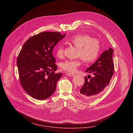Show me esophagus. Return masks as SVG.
I'll return each instance as SVG.
<instances>
[{"label": "esophagus", "mask_w": 133, "mask_h": 133, "mask_svg": "<svg viewBox=\"0 0 133 133\" xmlns=\"http://www.w3.org/2000/svg\"><path fill=\"white\" fill-rule=\"evenodd\" d=\"M66 75H67V76H70V77H74V76H75L76 75V74L67 72L66 73Z\"/></svg>", "instance_id": "1"}]
</instances>
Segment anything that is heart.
<instances>
[{
  "instance_id": "heart-1",
  "label": "heart",
  "mask_w": 133,
  "mask_h": 133,
  "mask_svg": "<svg viewBox=\"0 0 133 133\" xmlns=\"http://www.w3.org/2000/svg\"><path fill=\"white\" fill-rule=\"evenodd\" d=\"M68 42L78 48L77 56L80 57L75 60H66L61 63V68L67 72H75L80 66L83 59L86 63L96 61L99 55L101 44L99 40L92 38L87 34H77L68 40ZM56 56L58 58H62L64 55L63 46L58 45L56 49Z\"/></svg>"
}]
</instances>
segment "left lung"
I'll list each match as a JSON object with an SVG mask.
<instances>
[{
    "instance_id": "1",
    "label": "left lung",
    "mask_w": 133,
    "mask_h": 133,
    "mask_svg": "<svg viewBox=\"0 0 133 133\" xmlns=\"http://www.w3.org/2000/svg\"><path fill=\"white\" fill-rule=\"evenodd\" d=\"M114 50L111 48L102 52L94 63L86 70L93 74L85 77V82L79 91V95L85 99L95 98L100 95L109 85L114 72L113 61Z\"/></svg>"
}]
</instances>
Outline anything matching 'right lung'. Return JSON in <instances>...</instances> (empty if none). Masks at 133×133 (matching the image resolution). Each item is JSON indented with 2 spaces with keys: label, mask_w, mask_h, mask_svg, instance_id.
<instances>
[{
  "label": "right lung",
  "mask_w": 133,
  "mask_h": 133,
  "mask_svg": "<svg viewBox=\"0 0 133 133\" xmlns=\"http://www.w3.org/2000/svg\"><path fill=\"white\" fill-rule=\"evenodd\" d=\"M65 35L40 32L31 37L22 46L17 58L20 83L25 92L35 99L44 100L51 96L62 76V73H55L57 66L52 50Z\"/></svg>",
  "instance_id": "right-lung-1"
}]
</instances>
